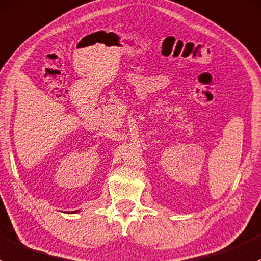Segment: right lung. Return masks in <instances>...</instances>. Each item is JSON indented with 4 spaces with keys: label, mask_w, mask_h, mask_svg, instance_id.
Wrapping results in <instances>:
<instances>
[{
    "label": "right lung",
    "mask_w": 261,
    "mask_h": 261,
    "mask_svg": "<svg viewBox=\"0 0 261 261\" xmlns=\"http://www.w3.org/2000/svg\"><path fill=\"white\" fill-rule=\"evenodd\" d=\"M74 212H77V211H74ZM71 214H72V212H71Z\"/></svg>",
    "instance_id": "right-lung-1"
}]
</instances>
